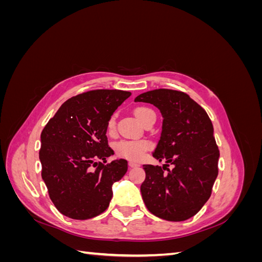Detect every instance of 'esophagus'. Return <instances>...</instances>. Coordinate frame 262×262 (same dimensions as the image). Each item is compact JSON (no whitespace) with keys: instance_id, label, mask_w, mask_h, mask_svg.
<instances>
[{"instance_id":"esophagus-1","label":"esophagus","mask_w":262,"mask_h":262,"mask_svg":"<svg viewBox=\"0 0 262 262\" xmlns=\"http://www.w3.org/2000/svg\"><path fill=\"white\" fill-rule=\"evenodd\" d=\"M138 166H139V164H137V163L129 162V167H131V168H133V167H138Z\"/></svg>"}]
</instances>
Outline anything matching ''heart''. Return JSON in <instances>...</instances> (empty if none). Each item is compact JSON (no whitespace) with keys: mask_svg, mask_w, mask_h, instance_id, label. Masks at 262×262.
<instances>
[{"mask_svg":"<svg viewBox=\"0 0 262 262\" xmlns=\"http://www.w3.org/2000/svg\"><path fill=\"white\" fill-rule=\"evenodd\" d=\"M154 114L150 108L146 106H140L134 109V115L139 120L143 123L145 119ZM116 120L115 117H112L108 120L107 128L109 131L115 129ZM149 147V142L146 140H121L115 144V150L118 156L126 158L129 161H139L143 156L144 152Z\"/></svg>","mask_w":262,"mask_h":262,"instance_id":"heart-1","label":"heart"}]
</instances>
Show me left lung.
<instances>
[{
  "mask_svg": "<svg viewBox=\"0 0 262 262\" xmlns=\"http://www.w3.org/2000/svg\"><path fill=\"white\" fill-rule=\"evenodd\" d=\"M153 104L163 116L161 139L153 157L162 166L143 165L141 193L147 210L166 221L188 220L209 200L219 173L220 150L207 112L179 91L160 89L134 99ZM169 163L174 168L167 167ZM167 170V172H165Z\"/></svg>",
  "mask_w": 262,
  "mask_h": 262,
  "instance_id": "obj_1",
  "label": "left lung"
}]
</instances>
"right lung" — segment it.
Wrapping results in <instances>:
<instances>
[{
    "label": "right lung",
    "mask_w": 262,
    "mask_h": 262,
    "mask_svg": "<svg viewBox=\"0 0 262 262\" xmlns=\"http://www.w3.org/2000/svg\"><path fill=\"white\" fill-rule=\"evenodd\" d=\"M130 92L95 90L63 102L41 132V177L54 207L70 219L99 215L109 205L114 182L128 170V162L106 163L114 154L107 123Z\"/></svg>",
    "instance_id": "1"
}]
</instances>
